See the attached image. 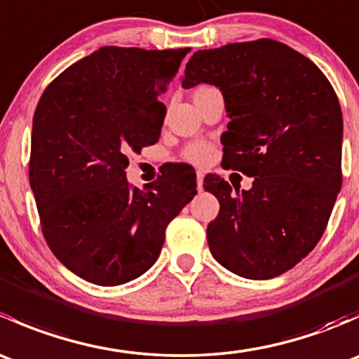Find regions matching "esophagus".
I'll use <instances>...</instances> for the list:
<instances>
[{"mask_svg": "<svg viewBox=\"0 0 359 359\" xmlns=\"http://www.w3.org/2000/svg\"><path fill=\"white\" fill-rule=\"evenodd\" d=\"M196 184H198V189H201L203 187V172L196 173Z\"/></svg>", "mask_w": 359, "mask_h": 359, "instance_id": "34e87169", "label": "esophagus"}]
</instances>
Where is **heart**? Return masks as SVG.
<instances>
[{"label":"heart","mask_w":359,"mask_h":359,"mask_svg":"<svg viewBox=\"0 0 359 359\" xmlns=\"http://www.w3.org/2000/svg\"><path fill=\"white\" fill-rule=\"evenodd\" d=\"M212 88L213 86H208V85H198L196 88L193 90V99H196V97H200L201 93L208 92V90ZM210 156H212V147H210V144L201 142V140L189 142L182 149V158L186 159V161L193 163V165H203V163L208 161Z\"/></svg>","instance_id":"obj_1"}]
</instances>
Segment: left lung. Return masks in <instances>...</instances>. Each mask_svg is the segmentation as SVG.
<instances>
[{"label": "left lung", "instance_id": "left-lung-1", "mask_svg": "<svg viewBox=\"0 0 359 359\" xmlns=\"http://www.w3.org/2000/svg\"><path fill=\"white\" fill-rule=\"evenodd\" d=\"M219 86L229 112L222 165L253 177L236 191L217 173L206 227L212 255L248 280L287 273L318 245L342 186V111L316 64L269 38L198 50L182 86Z\"/></svg>", "mask_w": 359, "mask_h": 359}]
</instances>
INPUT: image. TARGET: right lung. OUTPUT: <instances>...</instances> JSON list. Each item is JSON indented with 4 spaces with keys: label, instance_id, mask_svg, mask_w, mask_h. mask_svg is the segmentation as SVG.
I'll list each match as a JSON object with an SVG mask.
<instances>
[{
    "label": "right lung",
    "instance_id": "add662e5",
    "mask_svg": "<svg viewBox=\"0 0 359 359\" xmlns=\"http://www.w3.org/2000/svg\"><path fill=\"white\" fill-rule=\"evenodd\" d=\"M191 48L102 46L60 72L32 118L29 184L43 236L69 271L116 287L158 260L170 220L196 194L173 163L144 191L130 187L132 153L158 142V97Z\"/></svg>",
    "mask_w": 359,
    "mask_h": 359
}]
</instances>
